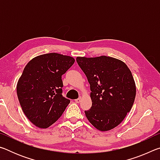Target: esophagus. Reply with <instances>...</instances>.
Listing matches in <instances>:
<instances>
[{
	"mask_svg": "<svg viewBox=\"0 0 160 160\" xmlns=\"http://www.w3.org/2000/svg\"><path fill=\"white\" fill-rule=\"evenodd\" d=\"M81 100H82V97H79L78 99H76L75 100V102L76 103H80L81 102Z\"/></svg>",
	"mask_w": 160,
	"mask_h": 160,
	"instance_id": "obj_1",
	"label": "esophagus"
}]
</instances>
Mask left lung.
Returning <instances> with one entry per match:
<instances>
[{"label": "left lung", "instance_id": "8db88e82", "mask_svg": "<svg viewBox=\"0 0 160 160\" xmlns=\"http://www.w3.org/2000/svg\"><path fill=\"white\" fill-rule=\"evenodd\" d=\"M76 61L90 85L92 104L85 111L87 118L101 131L114 128L134 103L136 87L131 70L123 61L106 56Z\"/></svg>", "mask_w": 160, "mask_h": 160}]
</instances>
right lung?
I'll use <instances>...</instances> for the list:
<instances>
[{"label":"right lung","mask_w":160,"mask_h":160,"mask_svg":"<svg viewBox=\"0 0 160 160\" xmlns=\"http://www.w3.org/2000/svg\"><path fill=\"white\" fill-rule=\"evenodd\" d=\"M75 59L60 53L38 56L26 65L17 84L20 106L29 121L47 128L63 114L70 100L62 95L61 76Z\"/></svg>","instance_id":"add662e5"}]
</instances>
